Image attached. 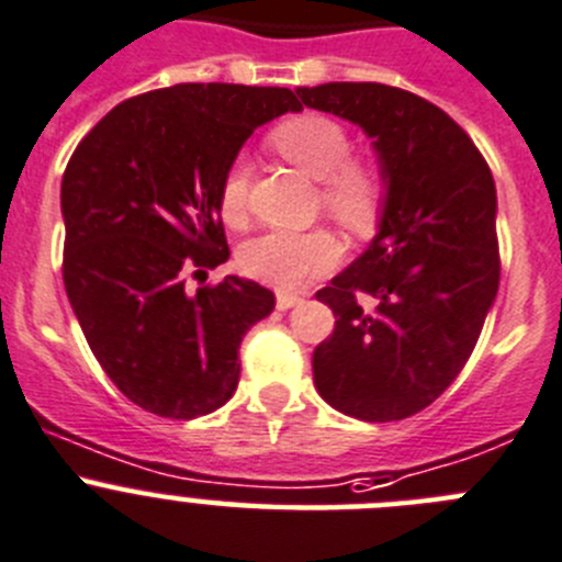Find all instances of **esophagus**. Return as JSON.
I'll list each match as a JSON object with an SVG mask.
<instances>
[{
  "instance_id": "esophagus-1",
  "label": "esophagus",
  "mask_w": 562,
  "mask_h": 562,
  "mask_svg": "<svg viewBox=\"0 0 562 562\" xmlns=\"http://www.w3.org/2000/svg\"><path fill=\"white\" fill-rule=\"evenodd\" d=\"M299 302H302V296H296V293H277V311H291Z\"/></svg>"
}]
</instances>
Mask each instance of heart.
<instances>
[{
    "label": "heart",
    "instance_id": "obj_1",
    "mask_svg": "<svg viewBox=\"0 0 562 562\" xmlns=\"http://www.w3.org/2000/svg\"><path fill=\"white\" fill-rule=\"evenodd\" d=\"M269 146L307 177L318 180L324 213L340 227L366 233L376 224L385 199V180L371 160L352 155V138L338 122L318 113H299L277 124ZM218 213L229 227L246 218V166L235 160L218 182ZM338 257V244L327 229L269 233L249 238L238 251V263L255 280L280 291L299 288L307 277L322 274Z\"/></svg>",
    "mask_w": 562,
    "mask_h": 562
}]
</instances>
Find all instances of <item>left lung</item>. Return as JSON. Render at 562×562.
<instances>
[{
  "label": "left lung",
  "instance_id": "obj_1",
  "mask_svg": "<svg viewBox=\"0 0 562 562\" xmlns=\"http://www.w3.org/2000/svg\"><path fill=\"white\" fill-rule=\"evenodd\" d=\"M296 93L374 138L387 186L369 249L316 293L335 329L313 352V382L360 422L416 416L463 371L499 291L494 177L465 130L416 93L380 82Z\"/></svg>",
  "mask_w": 562,
  "mask_h": 562
}]
</instances>
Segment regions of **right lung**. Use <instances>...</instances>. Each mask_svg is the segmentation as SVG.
<instances>
[{"label":"right lung","mask_w":562,"mask_h":562,"mask_svg":"<svg viewBox=\"0 0 562 562\" xmlns=\"http://www.w3.org/2000/svg\"><path fill=\"white\" fill-rule=\"evenodd\" d=\"M302 110L288 88L182 82L115 104L66 166L63 282L93 358L162 418L218 411L238 387L246 329L274 293L240 277L188 293L227 263L218 182L260 124Z\"/></svg>","instance_id":"1"}]
</instances>
